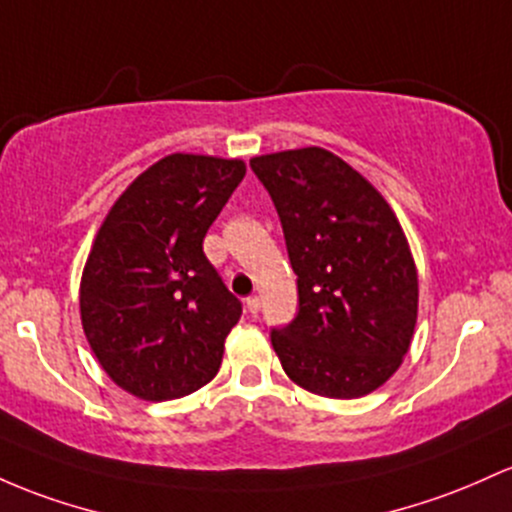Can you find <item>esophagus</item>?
I'll return each instance as SVG.
<instances>
[{
	"mask_svg": "<svg viewBox=\"0 0 512 512\" xmlns=\"http://www.w3.org/2000/svg\"><path fill=\"white\" fill-rule=\"evenodd\" d=\"M245 308H247V311H250V313L260 311V296H247V299H245Z\"/></svg>",
	"mask_w": 512,
	"mask_h": 512,
	"instance_id": "obj_1",
	"label": "esophagus"
}]
</instances>
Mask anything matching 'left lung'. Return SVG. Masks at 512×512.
<instances>
[{
  "label": "left lung",
  "instance_id": "obj_1",
  "mask_svg": "<svg viewBox=\"0 0 512 512\" xmlns=\"http://www.w3.org/2000/svg\"><path fill=\"white\" fill-rule=\"evenodd\" d=\"M282 221L299 313L272 330L286 376L359 398L401 367L418 318V272L401 223L367 179L323 148L250 160Z\"/></svg>",
  "mask_w": 512,
  "mask_h": 512
}]
</instances>
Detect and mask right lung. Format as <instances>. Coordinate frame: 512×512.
Here are the masks:
<instances>
[{
    "label": "right lung",
    "mask_w": 512,
    "mask_h": 512,
    "mask_svg": "<svg viewBox=\"0 0 512 512\" xmlns=\"http://www.w3.org/2000/svg\"><path fill=\"white\" fill-rule=\"evenodd\" d=\"M243 177V160L167 155L101 223L82 272V328L123 391L172 401L218 374L243 303L206 260L204 238Z\"/></svg>",
    "instance_id": "obj_1"
}]
</instances>
